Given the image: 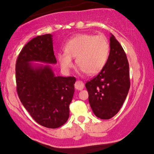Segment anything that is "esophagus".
I'll return each instance as SVG.
<instances>
[{
    "label": "esophagus",
    "instance_id": "esophagus-1",
    "mask_svg": "<svg viewBox=\"0 0 154 154\" xmlns=\"http://www.w3.org/2000/svg\"><path fill=\"white\" fill-rule=\"evenodd\" d=\"M84 84L82 81H77L75 84V88L76 90H82L84 89Z\"/></svg>",
    "mask_w": 154,
    "mask_h": 154
}]
</instances>
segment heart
I'll use <instances>...</instances> for the list:
<instances>
[{"label": "heart", "instance_id": "obj_1", "mask_svg": "<svg viewBox=\"0 0 154 154\" xmlns=\"http://www.w3.org/2000/svg\"><path fill=\"white\" fill-rule=\"evenodd\" d=\"M65 53L57 55L62 69L68 72L73 67L72 59L82 72L97 74L104 68L109 52V44L106 36L83 33L75 35L66 43Z\"/></svg>", "mask_w": 154, "mask_h": 154}]
</instances>
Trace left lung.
I'll return each mask as SVG.
<instances>
[{"instance_id":"1","label":"left lung","mask_w":154,"mask_h":154,"mask_svg":"<svg viewBox=\"0 0 154 154\" xmlns=\"http://www.w3.org/2000/svg\"><path fill=\"white\" fill-rule=\"evenodd\" d=\"M109 47V57L104 68L86 84L92 112L101 119H109L118 113L130 87L128 58L112 34Z\"/></svg>"}]
</instances>
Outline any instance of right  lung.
<instances>
[{"label": "right lung", "mask_w": 154, "mask_h": 154, "mask_svg": "<svg viewBox=\"0 0 154 154\" xmlns=\"http://www.w3.org/2000/svg\"><path fill=\"white\" fill-rule=\"evenodd\" d=\"M57 63L53 35H39L24 46L16 64L17 92L32 118L45 128L62 126L69 117V105L75 92L74 77L55 76L49 65Z\"/></svg>", "instance_id": "add662e5"}]
</instances>
